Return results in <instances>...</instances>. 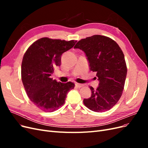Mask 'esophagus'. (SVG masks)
I'll return each mask as SVG.
<instances>
[{
  "instance_id": "obj_1",
  "label": "esophagus",
  "mask_w": 148,
  "mask_h": 148,
  "mask_svg": "<svg viewBox=\"0 0 148 148\" xmlns=\"http://www.w3.org/2000/svg\"><path fill=\"white\" fill-rule=\"evenodd\" d=\"M75 85L77 86L78 88H81L83 86V84H79V83H75Z\"/></svg>"
}]
</instances>
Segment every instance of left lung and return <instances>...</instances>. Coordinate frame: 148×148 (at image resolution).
<instances>
[{
  "instance_id": "left-lung-1",
  "label": "left lung",
  "mask_w": 148,
  "mask_h": 148,
  "mask_svg": "<svg viewBox=\"0 0 148 148\" xmlns=\"http://www.w3.org/2000/svg\"><path fill=\"white\" fill-rule=\"evenodd\" d=\"M84 51L89 70L96 71L99 81L95 89L89 87L91 96L83 99L84 106L96 112L109 110L122 95L127 69L124 54L113 39L101 35L82 39L74 47Z\"/></svg>"
}]
</instances>
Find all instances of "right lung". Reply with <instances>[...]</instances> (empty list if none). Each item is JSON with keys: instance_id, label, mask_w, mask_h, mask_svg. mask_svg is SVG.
<instances>
[{"instance_id": "1", "label": "right lung", "mask_w": 148, "mask_h": 148, "mask_svg": "<svg viewBox=\"0 0 148 148\" xmlns=\"http://www.w3.org/2000/svg\"><path fill=\"white\" fill-rule=\"evenodd\" d=\"M77 41L42 38L33 42L25 53L21 64V79L29 99L39 109L53 112L65 103L67 93L75 87L72 82H57L51 78L60 66L62 53Z\"/></svg>"}]
</instances>
